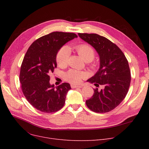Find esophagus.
Masks as SVG:
<instances>
[{"mask_svg": "<svg viewBox=\"0 0 149 149\" xmlns=\"http://www.w3.org/2000/svg\"><path fill=\"white\" fill-rule=\"evenodd\" d=\"M72 88H82L83 86V85H74V84H71L70 85Z\"/></svg>", "mask_w": 149, "mask_h": 149, "instance_id": "esophagus-1", "label": "esophagus"}]
</instances>
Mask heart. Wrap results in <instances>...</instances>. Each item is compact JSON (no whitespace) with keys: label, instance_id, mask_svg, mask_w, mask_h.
<instances>
[{"label":"heart","instance_id":"heart-1","mask_svg":"<svg viewBox=\"0 0 149 149\" xmlns=\"http://www.w3.org/2000/svg\"><path fill=\"white\" fill-rule=\"evenodd\" d=\"M74 49L78 54L85 61H91L95 57V51L88 44H80L74 46ZM70 55L69 49L66 46H63L59 49L56 57V61L60 67H65L68 63ZM88 74L84 71L69 70L65 74V79L73 84H80L83 79L86 78Z\"/></svg>","mask_w":149,"mask_h":149}]
</instances>
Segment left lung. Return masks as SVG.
Wrapping results in <instances>:
<instances>
[{"instance_id":"obj_1","label":"left lung","mask_w":149,"mask_h":149,"mask_svg":"<svg viewBox=\"0 0 149 149\" xmlns=\"http://www.w3.org/2000/svg\"><path fill=\"white\" fill-rule=\"evenodd\" d=\"M79 37L95 48L100 57L97 73L87 81L103 89H94L93 96L86 101L90 110L97 113L110 112L126 97L131 81L128 61L122 51L107 38L97 34L79 33Z\"/></svg>"}]
</instances>
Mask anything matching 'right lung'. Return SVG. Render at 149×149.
Returning <instances> with one entry per match:
<instances>
[{"mask_svg": "<svg viewBox=\"0 0 149 149\" xmlns=\"http://www.w3.org/2000/svg\"><path fill=\"white\" fill-rule=\"evenodd\" d=\"M77 37L74 33L57 31L37 39L28 48L21 65L19 80L23 95L37 110L52 113L63 107L70 86L64 83L55 87L49 83V74L57 68L59 49Z\"/></svg>", "mask_w": 149, "mask_h": 149, "instance_id": "right-lung-1", "label": "right lung"}]
</instances>
